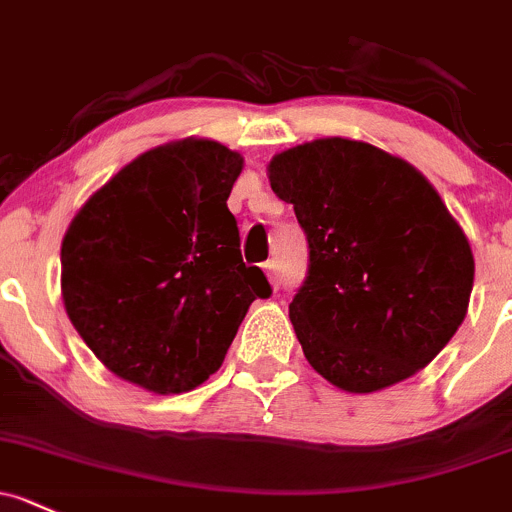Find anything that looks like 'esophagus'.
<instances>
[{
	"instance_id": "esophagus-1",
	"label": "esophagus",
	"mask_w": 512,
	"mask_h": 512,
	"mask_svg": "<svg viewBox=\"0 0 512 512\" xmlns=\"http://www.w3.org/2000/svg\"><path fill=\"white\" fill-rule=\"evenodd\" d=\"M265 272H267V279H270V284L274 289H279V272H277V265L272 262H265Z\"/></svg>"
}]
</instances>
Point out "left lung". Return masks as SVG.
Listing matches in <instances>:
<instances>
[{
    "label": "left lung",
    "instance_id": "1",
    "mask_svg": "<svg viewBox=\"0 0 512 512\" xmlns=\"http://www.w3.org/2000/svg\"><path fill=\"white\" fill-rule=\"evenodd\" d=\"M270 184L309 242L289 319L311 368L346 392H375L432 363L473 289L471 245L434 186L343 137L277 154Z\"/></svg>",
    "mask_w": 512,
    "mask_h": 512
}]
</instances>
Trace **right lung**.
I'll return each mask as SVG.
<instances>
[{
  "instance_id": "add662e5",
  "label": "right lung",
  "mask_w": 512,
  "mask_h": 512,
  "mask_svg": "<svg viewBox=\"0 0 512 512\" xmlns=\"http://www.w3.org/2000/svg\"><path fill=\"white\" fill-rule=\"evenodd\" d=\"M242 157L181 139L129 161L88 198L61 245L68 319L117 378L169 395L223 363L255 299L272 294L240 255L228 196Z\"/></svg>"
}]
</instances>
